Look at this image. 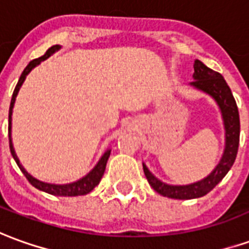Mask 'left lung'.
<instances>
[{"instance_id":"1","label":"left lung","mask_w":249,"mask_h":249,"mask_svg":"<svg viewBox=\"0 0 249 249\" xmlns=\"http://www.w3.org/2000/svg\"><path fill=\"white\" fill-rule=\"evenodd\" d=\"M193 82H190L191 88L197 89L210 95L215 101L217 107L221 112L224 129H225V148L218 164L214 170L198 182L190 185H168L158 179L154 174L148 170V167L142 163V170L145 174V178L148 180L151 187L156 193H159L163 197L174 198V199H193L206 196L210 190H213L215 186L222 180V178L233 166L237 149H239L240 140V117L239 109L236 105V101L231 89L225 82V79L217 71H213L209 67L196 59L194 60V74Z\"/></svg>"}]
</instances>
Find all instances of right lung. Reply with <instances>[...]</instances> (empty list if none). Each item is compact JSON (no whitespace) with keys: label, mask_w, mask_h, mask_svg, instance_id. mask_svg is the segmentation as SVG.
<instances>
[{"label":"right lung","mask_w":249,"mask_h":249,"mask_svg":"<svg viewBox=\"0 0 249 249\" xmlns=\"http://www.w3.org/2000/svg\"><path fill=\"white\" fill-rule=\"evenodd\" d=\"M62 47L60 46H52L51 48H48L47 52L43 55V56H40L39 59H35L32 62H29L27 67L24 69L22 71L21 76H20V79H18V82L16 85L15 91H13V95H12V101H10V107H9V148H10V154L13 156V159L17 163V166L18 168L21 170L22 174L25 175V178L29 180V183L36 187V189H39V190L44 191V193H48V194H52V196H58V197H76V196H85V194H88L90 191L94 189L95 186L100 183L101 178H102V175L105 173V168H107V161L109 159V156H110V151L112 149H107L105 151V154L101 156V159L98 160V163L95 164L94 168L90 171L89 174H86L83 178L78 179L76 182H71V183H66V185H55V183H47V182H41L39 179H36L35 177H32L31 174L28 173L27 170L21 166V163L18 160V158H17V155H16V151L13 148V142H12V114H13V107H15V102H16V97L18 94V90L22 86V83L25 81V78L27 75L31 72V71L34 70L36 66H39L43 60H46L48 59L51 55H53L55 52L59 51Z\"/></svg>","instance_id":"right-lung-1"}]
</instances>
